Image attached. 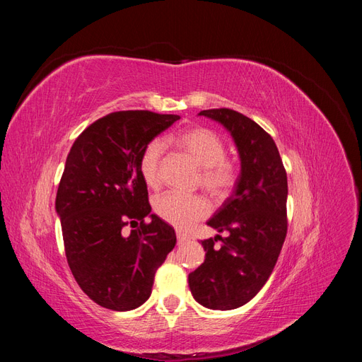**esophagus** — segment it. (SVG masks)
<instances>
[{
    "instance_id": "obj_1",
    "label": "esophagus",
    "mask_w": 362,
    "mask_h": 362,
    "mask_svg": "<svg viewBox=\"0 0 362 362\" xmlns=\"http://www.w3.org/2000/svg\"><path fill=\"white\" fill-rule=\"evenodd\" d=\"M177 240H178V245H182V243H185L189 240V235L187 234H184V233H181V231H177Z\"/></svg>"
}]
</instances>
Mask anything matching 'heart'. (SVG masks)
I'll return each instance as SVG.
<instances>
[{"instance_id": "heart-1", "label": "heart", "mask_w": 362, "mask_h": 362, "mask_svg": "<svg viewBox=\"0 0 362 362\" xmlns=\"http://www.w3.org/2000/svg\"><path fill=\"white\" fill-rule=\"evenodd\" d=\"M177 146L201 169L199 180L202 189L213 198L222 199L231 192L238 172L233 161L226 160V145L214 131L208 128H190L177 137ZM163 144L152 140L144 148L139 158V172L149 189H158L161 184ZM154 210L166 223L189 229L210 213V206L202 196H184L164 193L156 199Z\"/></svg>"}]
</instances>
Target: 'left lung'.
Returning <instances> with one entry per match:
<instances>
[{
  "mask_svg": "<svg viewBox=\"0 0 362 362\" xmlns=\"http://www.w3.org/2000/svg\"><path fill=\"white\" fill-rule=\"evenodd\" d=\"M199 115L231 133L242 166L233 194L206 222L226 237L202 240L205 261L189 275L196 302L226 311L254 298L276 264L287 235V172L270 134L247 116L231 108Z\"/></svg>",
  "mask_w": 362,
  "mask_h": 362,
  "instance_id": "left-lung-1",
  "label": "left lung"
}]
</instances>
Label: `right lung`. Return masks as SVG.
Masks as SVG:
<instances>
[{
	"label": "right lung",
	"instance_id": "add662e5",
	"mask_svg": "<svg viewBox=\"0 0 362 362\" xmlns=\"http://www.w3.org/2000/svg\"><path fill=\"white\" fill-rule=\"evenodd\" d=\"M178 119L115 112L87 127L68 154L56 198L64 252L80 288L107 310L145 303L157 269L177 245L175 229L151 214L139 158ZM127 224L135 228L129 235L123 231Z\"/></svg>",
	"mask_w": 362,
	"mask_h": 362
}]
</instances>
